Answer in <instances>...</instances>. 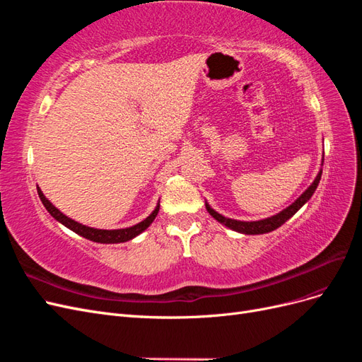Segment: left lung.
<instances>
[{
    "mask_svg": "<svg viewBox=\"0 0 362 362\" xmlns=\"http://www.w3.org/2000/svg\"><path fill=\"white\" fill-rule=\"evenodd\" d=\"M320 178H322V170H320L319 175H317V178L314 180V182L310 185V187L302 193V196H300V198H299L298 201H296L294 204H291L288 208H286V210L281 211L279 214L272 216V217H269V218H264V221L240 222V221H234V218H226L225 216L216 213V211L213 210V208H210L206 204H205V206H206V211L210 213V214L216 218L217 222H221V223H223L225 226L234 229V231L243 233V234H264V233H270V231H273V229L279 228L281 225L286 223L294 213H298L299 208H300L306 201H310L313 193H314L315 189H317V185H319V182H320Z\"/></svg>",
    "mask_w": 362,
    "mask_h": 362,
    "instance_id": "8db88e82",
    "label": "left lung"
}]
</instances>
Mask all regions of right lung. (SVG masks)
Wrapping results in <instances>:
<instances>
[{"label": "right lung", "mask_w": 362, "mask_h": 362, "mask_svg": "<svg viewBox=\"0 0 362 362\" xmlns=\"http://www.w3.org/2000/svg\"><path fill=\"white\" fill-rule=\"evenodd\" d=\"M37 193H39V198L42 201V204L45 205V208L48 210V213L59 221L60 223H63L64 226H68L71 231L76 233L78 235L87 238V240H92V242L96 243H124L128 242V240L134 238L136 235H139L140 233H144L145 229L152 223V221L157 217L158 210H160V205H157V208L154 211H152L151 216H148L144 222H140L134 226H129L125 229H112V231H107V229H96V228H90V226H86L81 225L78 222L72 221L68 216H64L62 211H59L56 206H54L45 196H43L42 190L37 187Z\"/></svg>", "instance_id": "right-lung-1"}]
</instances>
